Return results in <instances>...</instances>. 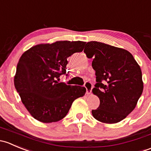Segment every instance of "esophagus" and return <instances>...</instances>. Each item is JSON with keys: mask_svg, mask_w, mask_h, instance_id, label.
<instances>
[{"mask_svg": "<svg viewBox=\"0 0 151 151\" xmlns=\"http://www.w3.org/2000/svg\"><path fill=\"white\" fill-rule=\"evenodd\" d=\"M85 88L86 89V94H90L91 93V89H92V84L89 81H86L84 84Z\"/></svg>", "mask_w": 151, "mask_h": 151, "instance_id": "1", "label": "esophagus"}]
</instances>
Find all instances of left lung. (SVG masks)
Returning a JSON list of instances; mask_svg holds the SVG:
<instances>
[{"instance_id":"obj_1","label":"left lung","mask_w":151,"mask_h":151,"mask_svg":"<svg viewBox=\"0 0 151 151\" xmlns=\"http://www.w3.org/2000/svg\"><path fill=\"white\" fill-rule=\"evenodd\" d=\"M83 52L94 57L97 83L92 93L100 101L92 116L105 124L121 122L134 109L143 91L140 67L129 52L101 42H88Z\"/></svg>"}]
</instances>
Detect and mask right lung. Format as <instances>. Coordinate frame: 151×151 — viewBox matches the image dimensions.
<instances>
[{
	"label": "right lung",
	"instance_id": "add662e5",
	"mask_svg": "<svg viewBox=\"0 0 151 151\" xmlns=\"http://www.w3.org/2000/svg\"><path fill=\"white\" fill-rule=\"evenodd\" d=\"M86 42L60 41L32 46L20 57L14 86L31 116L43 123L65 117L73 101L83 97L86 88L59 83L66 73L68 58L83 50Z\"/></svg>",
	"mask_w": 151,
	"mask_h": 151
}]
</instances>
